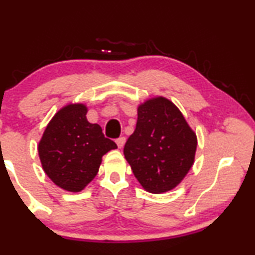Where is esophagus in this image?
Wrapping results in <instances>:
<instances>
[{
    "label": "esophagus",
    "mask_w": 255,
    "mask_h": 255,
    "mask_svg": "<svg viewBox=\"0 0 255 255\" xmlns=\"http://www.w3.org/2000/svg\"><path fill=\"white\" fill-rule=\"evenodd\" d=\"M125 141H127V138H125V137H121V138H118L117 140H116V144H117L118 147L122 148V147H123V146H124Z\"/></svg>",
    "instance_id": "esophagus-1"
}]
</instances>
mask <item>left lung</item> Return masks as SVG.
<instances>
[{"label": "left lung", "mask_w": 255, "mask_h": 255, "mask_svg": "<svg viewBox=\"0 0 255 255\" xmlns=\"http://www.w3.org/2000/svg\"><path fill=\"white\" fill-rule=\"evenodd\" d=\"M196 133L172 101L159 96L138 107L135 130L124 155L145 190L166 193L184 179L194 165Z\"/></svg>", "instance_id": "left-lung-1"}]
</instances>
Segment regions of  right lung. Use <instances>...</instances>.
Returning <instances> with one entry per match:
<instances>
[{
	"instance_id": "add662e5",
	"label": "right lung",
	"mask_w": 255,
	"mask_h": 255,
	"mask_svg": "<svg viewBox=\"0 0 255 255\" xmlns=\"http://www.w3.org/2000/svg\"><path fill=\"white\" fill-rule=\"evenodd\" d=\"M82 103L61 108L45 128L38 153L46 175L62 189L78 193L96 176L102 156L117 148L99 124L87 121Z\"/></svg>"
}]
</instances>
